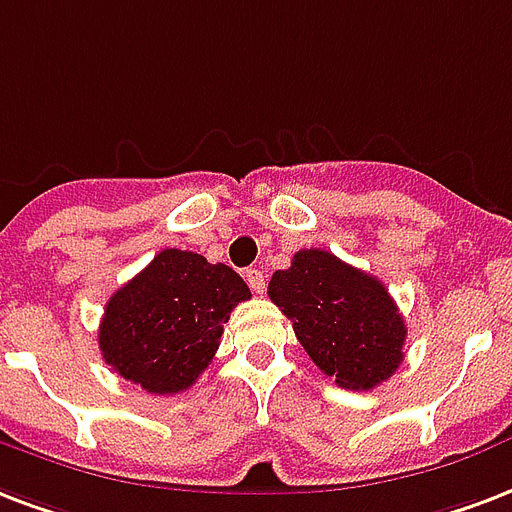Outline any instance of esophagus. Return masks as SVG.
Wrapping results in <instances>:
<instances>
[{"label":"esophagus","mask_w":512,"mask_h":512,"mask_svg":"<svg viewBox=\"0 0 512 512\" xmlns=\"http://www.w3.org/2000/svg\"><path fill=\"white\" fill-rule=\"evenodd\" d=\"M247 284L252 287V292H257V295H263L265 292V273L257 271V268H249L247 271Z\"/></svg>","instance_id":"34e87169"}]
</instances>
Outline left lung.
<instances>
[{"label": "left lung", "mask_w": 512, "mask_h": 512, "mask_svg": "<svg viewBox=\"0 0 512 512\" xmlns=\"http://www.w3.org/2000/svg\"><path fill=\"white\" fill-rule=\"evenodd\" d=\"M268 295L325 376L354 392L376 389L403 362L408 327L386 287L325 249H300Z\"/></svg>", "instance_id": "8db88e82"}]
</instances>
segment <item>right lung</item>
Segmentation results:
<instances>
[{"label":"right lung","mask_w":512,"mask_h":512,"mask_svg":"<svg viewBox=\"0 0 512 512\" xmlns=\"http://www.w3.org/2000/svg\"><path fill=\"white\" fill-rule=\"evenodd\" d=\"M247 298V282L228 265L163 249L109 298L101 357L150 395L185 392L214 360L230 311Z\"/></svg>","instance_id":"obj_1"}]
</instances>
